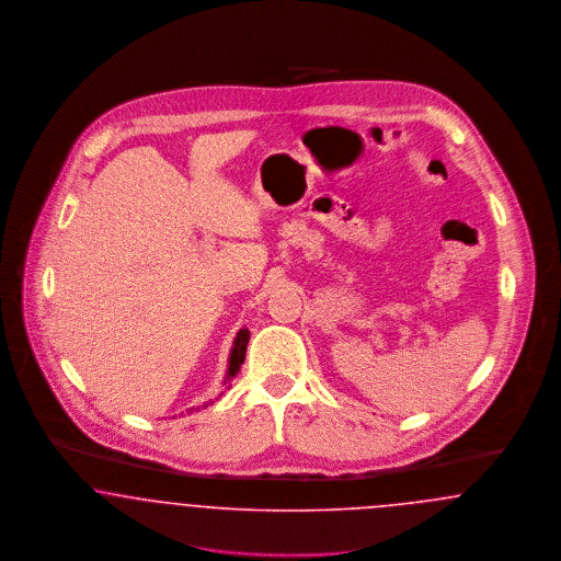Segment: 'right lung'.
<instances>
[{
	"label": "right lung",
	"mask_w": 561,
	"mask_h": 561,
	"mask_svg": "<svg viewBox=\"0 0 561 561\" xmlns=\"http://www.w3.org/2000/svg\"><path fill=\"white\" fill-rule=\"evenodd\" d=\"M248 341H250V330L248 328H241L233 341V347L229 353V366H227V376H225V382H229L236 374L240 373L241 364L245 359V347H248ZM193 412V408H191Z\"/></svg>",
	"instance_id": "obj_1"
}]
</instances>
